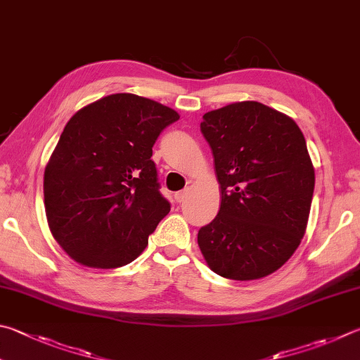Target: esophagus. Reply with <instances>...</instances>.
Instances as JSON below:
<instances>
[{
	"mask_svg": "<svg viewBox=\"0 0 360 360\" xmlns=\"http://www.w3.org/2000/svg\"><path fill=\"white\" fill-rule=\"evenodd\" d=\"M186 198H187V191H181V192L174 193V200L178 202H182Z\"/></svg>",
	"mask_w": 360,
	"mask_h": 360,
	"instance_id": "esophagus-1",
	"label": "esophagus"
}]
</instances>
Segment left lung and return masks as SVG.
<instances>
[{
  "mask_svg": "<svg viewBox=\"0 0 360 360\" xmlns=\"http://www.w3.org/2000/svg\"><path fill=\"white\" fill-rule=\"evenodd\" d=\"M212 149L220 209L198 231L207 266L231 280H258L280 269L302 240L315 169L304 134L290 116L255 101L202 115Z\"/></svg>",
  "mask_w": 360,
  "mask_h": 360,
  "instance_id": "left-lung-1",
  "label": "left lung"
}]
</instances>
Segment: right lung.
<instances>
[{"label": "right lung", "instance_id": "obj_1", "mask_svg": "<svg viewBox=\"0 0 360 360\" xmlns=\"http://www.w3.org/2000/svg\"><path fill=\"white\" fill-rule=\"evenodd\" d=\"M179 115L129 93L102 97L70 117L45 167L50 231L78 264H129L169 212L153 146Z\"/></svg>", "mask_w": 360, "mask_h": 360}]
</instances>
